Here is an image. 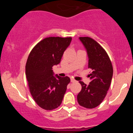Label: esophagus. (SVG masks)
<instances>
[{
    "label": "esophagus",
    "instance_id": "obj_1",
    "mask_svg": "<svg viewBox=\"0 0 133 133\" xmlns=\"http://www.w3.org/2000/svg\"><path fill=\"white\" fill-rule=\"evenodd\" d=\"M71 81L72 82H76V81L75 79H74L71 78Z\"/></svg>",
    "mask_w": 133,
    "mask_h": 133
}]
</instances>
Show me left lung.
I'll list each match as a JSON object with an SVG mask.
<instances>
[{
  "instance_id": "8db88e82",
  "label": "left lung",
  "mask_w": 133,
  "mask_h": 133,
  "mask_svg": "<svg viewBox=\"0 0 133 133\" xmlns=\"http://www.w3.org/2000/svg\"><path fill=\"white\" fill-rule=\"evenodd\" d=\"M79 39L88 53V68L92 71L89 75L91 80L89 85L79 81L82 89L77 95V102L84 108L92 109L99 106L106 97L113 68L109 56L99 44L89 37H81Z\"/></svg>"
}]
</instances>
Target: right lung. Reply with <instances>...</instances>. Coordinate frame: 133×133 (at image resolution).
I'll return each instance as SVG.
<instances>
[{"label": "right lung", "instance_id": "add662e5", "mask_svg": "<svg viewBox=\"0 0 133 133\" xmlns=\"http://www.w3.org/2000/svg\"><path fill=\"white\" fill-rule=\"evenodd\" d=\"M71 40V37H46L38 42L29 55L25 75L30 92L38 106L45 110H53L61 104L71 81L68 76H54L52 67L60 63Z\"/></svg>", "mask_w": 133, "mask_h": 133}]
</instances>
